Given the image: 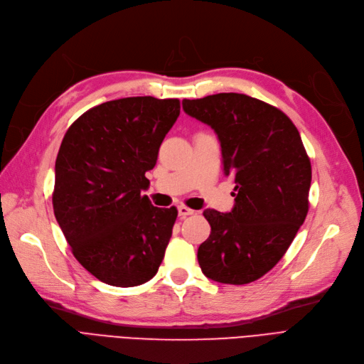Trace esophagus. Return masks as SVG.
I'll return each instance as SVG.
<instances>
[{"instance_id":"esophagus-1","label":"esophagus","mask_w":364,"mask_h":364,"mask_svg":"<svg viewBox=\"0 0 364 364\" xmlns=\"http://www.w3.org/2000/svg\"><path fill=\"white\" fill-rule=\"evenodd\" d=\"M178 212H179V216H181V218H185V216H190V215H194V213H196V210H193V209H190V208H186V206H179V208H178Z\"/></svg>"}]
</instances>
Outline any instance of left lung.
Listing matches in <instances>:
<instances>
[{"label":"left lung","mask_w":364,"mask_h":364,"mask_svg":"<svg viewBox=\"0 0 364 364\" xmlns=\"http://www.w3.org/2000/svg\"><path fill=\"white\" fill-rule=\"evenodd\" d=\"M182 107L216 133L224 174L236 183L231 212H203L210 235L198 246L201 272L221 284L254 282L284 257L308 215L312 168L301 137L284 112L245 94L183 100Z\"/></svg>","instance_id":"1"}]
</instances>
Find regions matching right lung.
<instances>
[{"mask_svg": "<svg viewBox=\"0 0 364 364\" xmlns=\"http://www.w3.org/2000/svg\"><path fill=\"white\" fill-rule=\"evenodd\" d=\"M179 113L178 98L128 97L90 109L67 129L53 212L73 255L101 282L141 285L161 264L178 209L155 208L141 191Z\"/></svg>", "mask_w": 364, "mask_h": 364, "instance_id": "add662e5", "label": "right lung"}]
</instances>
